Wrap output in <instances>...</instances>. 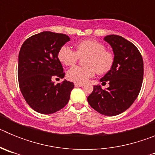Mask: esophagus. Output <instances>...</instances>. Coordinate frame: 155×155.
<instances>
[{
	"instance_id": "esophagus-1",
	"label": "esophagus",
	"mask_w": 155,
	"mask_h": 155,
	"mask_svg": "<svg viewBox=\"0 0 155 155\" xmlns=\"http://www.w3.org/2000/svg\"><path fill=\"white\" fill-rule=\"evenodd\" d=\"M74 86H75V87H83V86H84V84H79V83H75Z\"/></svg>"
}]
</instances>
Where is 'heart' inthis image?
<instances>
[{
    "instance_id": "b5f03b06",
    "label": "heart",
    "mask_w": 155,
    "mask_h": 155,
    "mask_svg": "<svg viewBox=\"0 0 155 155\" xmlns=\"http://www.w3.org/2000/svg\"><path fill=\"white\" fill-rule=\"evenodd\" d=\"M76 51L69 46L60 48L57 57L59 61L66 66L74 65L79 57H87L84 60L86 67L74 66L67 72V77L71 81L83 84L94 76L95 73L105 74L111 71L115 63V55L112 51L105 50L102 42L92 39H86L78 42Z\"/></svg>"
}]
</instances>
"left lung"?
<instances>
[{"label":"left lung","instance_id":"obj_1","mask_svg":"<svg viewBox=\"0 0 155 155\" xmlns=\"http://www.w3.org/2000/svg\"><path fill=\"white\" fill-rule=\"evenodd\" d=\"M113 48L115 63L110 71L100 79L109 87L102 89L94 85L87 102L94 110L104 116L124 113L137 98L143 77V62L137 48L132 42L116 35L104 38Z\"/></svg>","mask_w":155,"mask_h":155}]
</instances>
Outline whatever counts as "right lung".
<instances>
[{"label":"right lung","instance_id":"obj_1","mask_svg":"<svg viewBox=\"0 0 155 155\" xmlns=\"http://www.w3.org/2000/svg\"><path fill=\"white\" fill-rule=\"evenodd\" d=\"M70 38L65 34L45 31L23 42L18 54L19 87L30 107L39 113L52 114L68 103L74 87L64 80L54 84V78H64L65 73L59 61L60 48Z\"/></svg>","mask_w":155,"mask_h":155}]
</instances>
